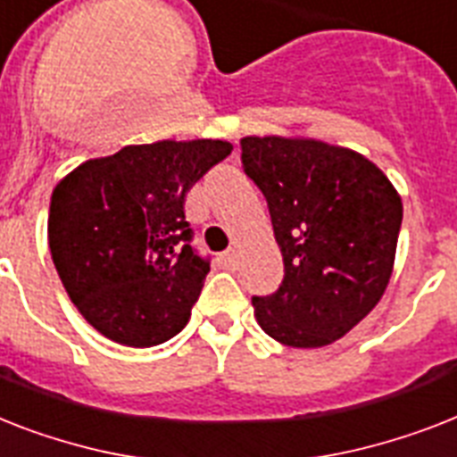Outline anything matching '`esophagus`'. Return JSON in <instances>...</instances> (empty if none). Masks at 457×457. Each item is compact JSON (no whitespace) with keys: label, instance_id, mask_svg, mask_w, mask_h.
Here are the masks:
<instances>
[{"label":"esophagus","instance_id":"34e87169","mask_svg":"<svg viewBox=\"0 0 457 457\" xmlns=\"http://www.w3.org/2000/svg\"><path fill=\"white\" fill-rule=\"evenodd\" d=\"M218 261H220L222 267H232L235 265V251H225V253L218 255Z\"/></svg>","mask_w":457,"mask_h":457}]
</instances>
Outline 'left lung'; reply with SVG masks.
Listing matches in <instances>:
<instances>
[{"label": "left lung", "instance_id": "8db88e82", "mask_svg": "<svg viewBox=\"0 0 457 457\" xmlns=\"http://www.w3.org/2000/svg\"><path fill=\"white\" fill-rule=\"evenodd\" d=\"M241 166L262 192L284 281L253 295L255 319L288 347H324L383 298L402 229V199L359 152L321 140L241 138Z\"/></svg>", "mask_w": 457, "mask_h": 457}]
</instances>
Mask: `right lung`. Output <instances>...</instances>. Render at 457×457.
I'll return each instance as SVG.
<instances>
[{"mask_svg": "<svg viewBox=\"0 0 457 457\" xmlns=\"http://www.w3.org/2000/svg\"><path fill=\"white\" fill-rule=\"evenodd\" d=\"M232 152L225 140H159L88 159L55 185L48 248L81 317L152 347L180 333L211 270L192 246L185 196Z\"/></svg>", "mask_w": 457, "mask_h": 457, "instance_id": "add662e5", "label": "right lung"}]
</instances>
